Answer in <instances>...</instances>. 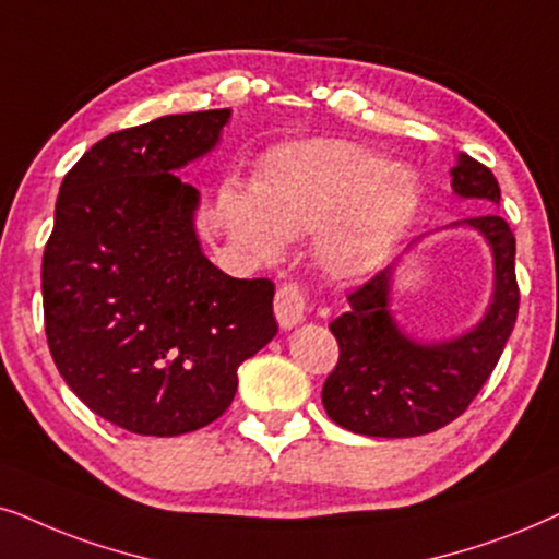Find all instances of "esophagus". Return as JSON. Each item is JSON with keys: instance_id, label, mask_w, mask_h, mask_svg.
Masks as SVG:
<instances>
[{"instance_id": "34e87169", "label": "esophagus", "mask_w": 559, "mask_h": 559, "mask_svg": "<svg viewBox=\"0 0 559 559\" xmlns=\"http://www.w3.org/2000/svg\"><path fill=\"white\" fill-rule=\"evenodd\" d=\"M273 309H275V319H278V324L284 326V330H292L299 322H304V311H307V292L299 284H294V281H288L275 292V301H273Z\"/></svg>"}]
</instances>
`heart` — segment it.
Instances as JSON below:
<instances>
[{
    "label": "heart",
    "mask_w": 559,
    "mask_h": 559,
    "mask_svg": "<svg viewBox=\"0 0 559 559\" xmlns=\"http://www.w3.org/2000/svg\"><path fill=\"white\" fill-rule=\"evenodd\" d=\"M219 206L245 248L273 255L281 237L324 227L326 271L355 278L381 267L421 212V186L408 168L345 140H309L267 153L252 193L225 186Z\"/></svg>",
    "instance_id": "heart-1"
}]
</instances>
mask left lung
<instances>
[{"label":"left lung","mask_w":559,"mask_h":559,"mask_svg":"<svg viewBox=\"0 0 559 559\" xmlns=\"http://www.w3.org/2000/svg\"><path fill=\"white\" fill-rule=\"evenodd\" d=\"M452 189L467 199L501 202L496 176L471 155L452 168ZM475 227L493 250V301L480 324L450 342L408 340L389 311L393 265L347 296L349 309L330 324L340 345L322 404L330 419L355 435L416 437L448 427L478 396L516 324V237L498 214L455 222Z\"/></svg>","instance_id":"1"}]
</instances>
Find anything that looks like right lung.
Returning a JSON list of instances; mask_svg holds the SVG:
<instances>
[{
    "mask_svg": "<svg viewBox=\"0 0 559 559\" xmlns=\"http://www.w3.org/2000/svg\"><path fill=\"white\" fill-rule=\"evenodd\" d=\"M229 109L111 132L66 174L43 252L58 373L117 427L176 437L219 419L237 368L275 337V286L202 252L199 191L176 176L217 145Z\"/></svg>",
    "mask_w": 559,
    "mask_h": 559,
    "instance_id": "right-lung-1",
    "label": "right lung"
}]
</instances>
